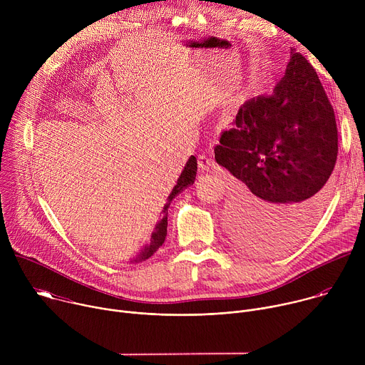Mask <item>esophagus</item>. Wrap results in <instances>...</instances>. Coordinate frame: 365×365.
<instances>
[{"mask_svg": "<svg viewBox=\"0 0 365 365\" xmlns=\"http://www.w3.org/2000/svg\"><path fill=\"white\" fill-rule=\"evenodd\" d=\"M211 166H214V160H212L211 155H207L205 153L197 155V168L200 170H206V169H210Z\"/></svg>", "mask_w": 365, "mask_h": 365, "instance_id": "1", "label": "esophagus"}]
</instances>
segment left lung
Listing matches in <instances>:
<instances>
[{"instance_id": "1", "label": "left lung", "mask_w": 365, "mask_h": 365, "mask_svg": "<svg viewBox=\"0 0 365 365\" xmlns=\"http://www.w3.org/2000/svg\"><path fill=\"white\" fill-rule=\"evenodd\" d=\"M214 151L217 163L235 178L230 215L244 245L282 252L310 231L332 189L338 128L306 58L292 48L273 93L241 106Z\"/></svg>"}]
</instances>
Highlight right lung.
<instances>
[{"instance_id": "obj_1", "label": "right lung", "mask_w": 365, "mask_h": 365, "mask_svg": "<svg viewBox=\"0 0 365 365\" xmlns=\"http://www.w3.org/2000/svg\"><path fill=\"white\" fill-rule=\"evenodd\" d=\"M196 169H197L196 158H195V155H190L187 163H186V166H185V169L182 170V173H180V176H179V179H178V183L175 185L172 193H170L169 197H168V203H166L165 207H163V214H165L163 220H160V222L158 224V227H155V231H154L153 235H151L150 244L140 252V255L134 259V262H144V259H147L148 257H151L155 251H158V250L163 245V242H165V240H166V234H168V207H169L172 199H173L178 193H180L185 187H187L189 185L193 183L195 176H196Z\"/></svg>"}]
</instances>
